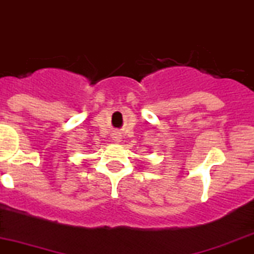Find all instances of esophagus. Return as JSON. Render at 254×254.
I'll list each match as a JSON object with an SVG mask.
<instances>
[{"mask_svg":"<svg viewBox=\"0 0 254 254\" xmlns=\"http://www.w3.org/2000/svg\"><path fill=\"white\" fill-rule=\"evenodd\" d=\"M121 133H119V132H114V133H113V140H114V141L116 142H119L121 141Z\"/></svg>","mask_w":254,"mask_h":254,"instance_id":"1","label":"esophagus"}]
</instances>
